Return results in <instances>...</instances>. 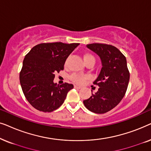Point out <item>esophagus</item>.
I'll return each mask as SVG.
<instances>
[{"label":"esophagus","mask_w":151,"mask_h":151,"mask_svg":"<svg viewBox=\"0 0 151 151\" xmlns=\"http://www.w3.org/2000/svg\"><path fill=\"white\" fill-rule=\"evenodd\" d=\"M74 88H77V89H80V88H81V86H78V85H74Z\"/></svg>","instance_id":"obj_1"}]
</instances>
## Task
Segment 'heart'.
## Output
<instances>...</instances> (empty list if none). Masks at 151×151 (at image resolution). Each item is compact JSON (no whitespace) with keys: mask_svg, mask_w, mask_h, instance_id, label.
I'll use <instances>...</instances> for the list:
<instances>
[{"mask_svg":"<svg viewBox=\"0 0 151 151\" xmlns=\"http://www.w3.org/2000/svg\"><path fill=\"white\" fill-rule=\"evenodd\" d=\"M94 61L95 62V58L91 54H89V53H86V54L84 55V63H87L89 61ZM71 80L73 81V82H75L76 84H81L82 83H84V82L86 80V76H80V75H78V74H76V73H73L72 74L71 76Z\"/></svg>","mask_w":151,"mask_h":151,"instance_id":"obj_1","label":"heart"}]
</instances>
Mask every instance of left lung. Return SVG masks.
Listing matches in <instances>:
<instances>
[{"label": "left lung", "instance_id": "1", "mask_svg": "<svg viewBox=\"0 0 151 151\" xmlns=\"http://www.w3.org/2000/svg\"><path fill=\"white\" fill-rule=\"evenodd\" d=\"M86 47L100 57L102 69L93 82L99 86L98 91L83 103L88 110L102 114L116 106L126 93L130 78L127 59L112 45L93 43Z\"/></svg>", "mask_w": 151, "mask_h": 151}]
</instances>
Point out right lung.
<instances>
[{
  "mask_svg": "<svg viewBox=\"0 0 151 151\" xmlns=\"http://www.w3.org/2000/svg\"><path fill=\"white\" fill-rule=\"evenodd\" d=\"M79 45L41 43L25 55L20 73V85L26 99L37 110L51 112L65 102L73 85L54 83L55 73L64 69L66 60Z\"/></svg>",
  "mask_w": 151,
  "mask_h": 151,
  "instance_id": "add662e5",
  "label": "right lung"
}]
</instances>
